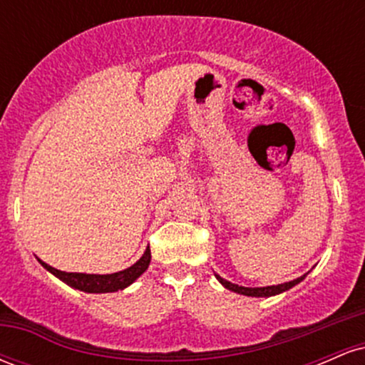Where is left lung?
Returning a JSON list of instances; mask_svg holds the SVG:
<instances>
[{
	"mask_svg": "<svg viewBox=\"0 0 365 365\" xmlns=\"http://www.w3.org/2000/svg\"><path fill=\"white\" fill-rule=\"evenodd\" d=\"M216 279L223 284L225 288H228V290L235 292V293H240V295H247V297H273V295H279V293L290 290V288L295 287V284H299L302 279L305 278L307 274L300 276V278L293 279V282H287V283H282V284H273V287H255V288H250V287H240V284L237 283H232L228 282V279L221 278L220 274L215 273Z\"/></svg>",
	"mask_w": 365,
	"mask_h": 365,
	"instance_id": "obj_1",
	"label": "left lung"
}]
</instances>
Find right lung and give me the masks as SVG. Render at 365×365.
<instances>
[{"label":"right lung","instance_id":"obj_1","mask_svg":"<svg viewBox=\"0 0 365 365\" xmlns=\"http://www.w3.org/2000/svg\"><path fill=\"white\" fill-rule=\"evenodd\" d=\"M37 261H39V264L44 269H48L49 273L56 276L58 279H61V282L68 284V287L75 288V290H81L86 293H111L130 287V284L135 282V279L148 269L150 264V250L148 247L145 252L142 254V257L135 264H132L127 269L111 274L66 273V271H60L56 269V267L49 266V264L41 261V259H37Z\"/></svg>","mask_w":365,"mask_h":365}]
</instances>
